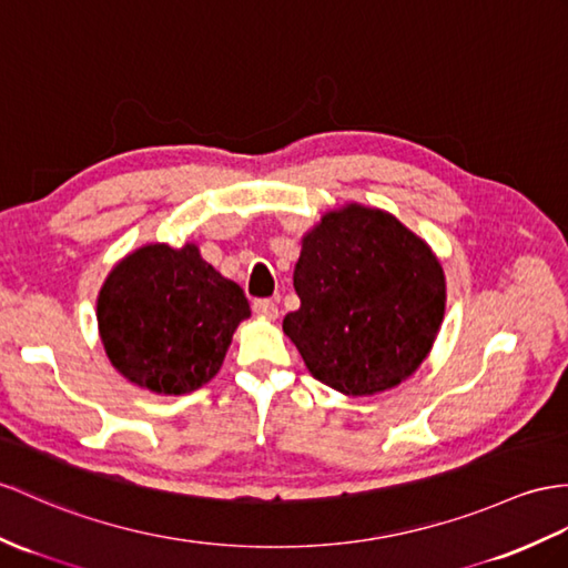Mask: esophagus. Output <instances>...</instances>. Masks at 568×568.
Here are the masks:
<instances>
[{
  "mask_svg": "<svg viewBox=\"0 0 568 568\" xmlns=\"http://www.w3.org/2000/svg\"><path fill=\"white\" fill-rule=\"evenodd\" d=\"M253 311H255L260 317H265V321H274V317L280 315V308H276V303L270 301V298L255 301V303H253Z\"/></svg>",
  "mask_w": 568,
  "mask_h": 568,
  "instance_id": "esophagus-1",
  "label": "esophagus"
}]
</instances>
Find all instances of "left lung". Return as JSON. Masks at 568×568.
I'll list each match as a JSON object with an SVG mask.
<instances>
[{"mask_svg": "<svg viewBox=\"0 0 568 568\" xmlns=\"http://www.w3.org/2000/svg\"><path fill=\"white\" fill-rule=\"evenodd\" d=\"M301 308L284 317L311 376L349 397L407 381L446 315V274L395 214L349 202L303 233L294 267Z\"/></svg>", "mask_w": 568, "mask_h": 568, "instance_id": "1", "label": "left lung"}]
</instances>
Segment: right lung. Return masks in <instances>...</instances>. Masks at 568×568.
Returning <instances> with one entry per match:
<instances>
[{
	"label": "right lung",
	"mask_w": 568,
	"mask_h": 568,
	"mask_svg": "<svg viewBox=\"0 0 568 568\" xmlns=\"http://www.w3.org/2000/svg\"><path fill=\"white\" fill-rule=\"evenodd\" d=\"M251 317L243 288L200 255L197 243H146L108 272L95 321L110 364L156 395L210 383Z\"/></svg>",
	"instance_id": "obj_1"
}]
</instances>
